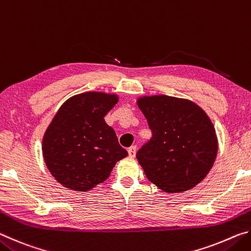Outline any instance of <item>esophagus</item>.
<instances>
[{"mask_svg":"<svg viewBox=\"0 0 251 251\" xmlns=\"http://www.w3.org/2000/svg\"><path fill=\"white\" fill-rule=\"evenodd\" d=\"M128 155L130 157H135V155H136V146H130L128 148Z\"/></svg>","mask_w":251,"mask_h":251,"instance_id":"34e87169","label":"esophagus"}]
</instances>
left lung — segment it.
<instances>
[{
  "label": "left lung",
  "instance_id": "obj_1",
  "mask_svg": "<svg viewBox=\"0 0 251 251\" xmlns=\"http://www.w3.org/2000/svg\"><path fill=\"white\" fill-rule=\"evenodd\" d=\"M151 138L136 157L152 184L180 193L199 184L215 163L218 144L209 117L193 101L157 95L138 100Z\"/></svg>",
  "mask_w": 251,
  "mask_h": 251
}]
</instances>
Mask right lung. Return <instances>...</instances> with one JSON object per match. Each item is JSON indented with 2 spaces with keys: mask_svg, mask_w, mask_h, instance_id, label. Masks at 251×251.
<instances>
[{
  "mask_svg": "<svg viewBox=\"0 0 251 251\" xmlns=\"http://www.w3.org/2000/svg\"><path fill=\"white\" fill-rule=\"evenodd\" d=\"M117 96L87 92L67 100L58 109L43 138L49 171L66 188L86 192L107 179L127 151L118 144L104 117Z\"/></svg>",
  "mask_w": 251,
  "mask_h": 251,
  "instance_id": "right-lung-1",
  "label": "right lung"
}]
</instances>
